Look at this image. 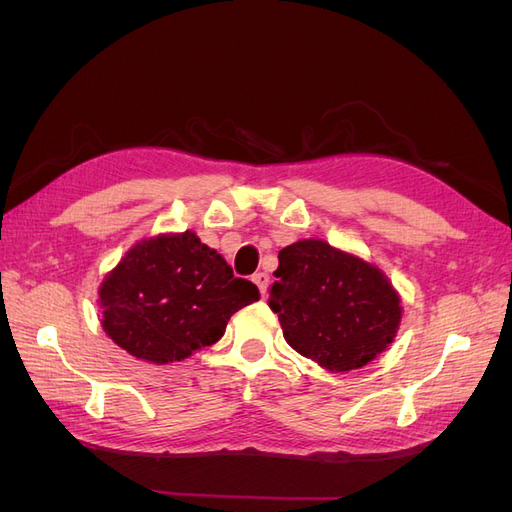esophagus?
Wrapping results in <instances>:
<instances>
[{"instance_id": "1", "label": "esophagus", "mask_w": 512, "mask_h": 512, "mask_svg": "<svg viewBox=\"0 0 512 512\" xmlns=\"http://www.w3.org/2000/svg\"><path fill=\"white\" fill-rule=\"evenodd\" d=\"M252 282L258 286V290H260L262 297H265V294H267V284H269V275H267V273H262V271H258V273H254V275H252Z\"/></svg>"}]
</instances>
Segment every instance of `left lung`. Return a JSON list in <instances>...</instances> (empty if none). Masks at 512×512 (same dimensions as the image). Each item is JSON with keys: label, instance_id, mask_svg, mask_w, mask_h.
<instances>
[{"label": "left lung", "instance_id": "left-lung-1", "mask_svg": "<svg viewBox=\"0 0 512 512\" xmlns=\"http://www.w3.org/2000/svg\"><path fill=\"white\" fill-rule=\"evenodd\" d=\"M269 305L286 342L329 371H350L393 342L399 297L369 262L324 241H299L280 252Z\"/></svg>", "mask_w": 512, "mask_h": 512}]
</instances>
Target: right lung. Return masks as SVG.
Segmentation results:
<instances>
[{
	"instance_id": "add662e5",
	"label": "right lung",
	"mask_w": 512,
	"mask_h": 512,
	"mask_svg": "<svg viewBox=\"0 0 512 512\" xmlns=\"http://www.w3.org/2000/svg\"><path fill=\"white\" fill-rule=\"evenodd\" d=\"M260 299L194 232L136 243L100 288L102 327L136 359L173 363L224 335L230 316Z\"/></svg>"
}]
</instances>
